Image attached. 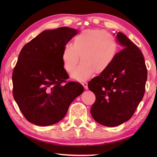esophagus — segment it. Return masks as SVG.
<instances>
[{
  "label": "esophagus",
  "mask_w": 157,
  "mask_h": 157,
  "mask_svg": "<svg viewBox=\"0 0 157 157\" xmlns=\"http://www.w3.org/2000/svg\"><path fill=\"white\" fill-rule=\"evenodd\" d=\"M81 84H82V85L84 86V88L86 89V90H88V84L86 82H81Z\"/></svg>",
  "instance_id": "esophagus-1"
}]
</instances>
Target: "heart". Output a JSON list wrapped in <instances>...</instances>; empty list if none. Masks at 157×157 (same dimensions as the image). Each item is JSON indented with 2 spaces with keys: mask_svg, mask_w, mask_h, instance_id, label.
<instances>
[{
  "mask_svg": "<svg viewBox=\"0 0 157 157\" xmlns=\"http://www.w3.org/2000/svg\"><path fill=\"white\" fill-rule=\"evenodd\" d=\"M118 45L114 37L103 29H86L74 39L73 45L65 44L62 52L65 69L71 71L78 63L80 55L82 63L73 70L71 77L84 81L94 74L102 73L107 69L116 57Z\"/></svg>",
  "mask_w": 157,
  "mask_h": 157,
  "instance_id": "b5f03b06",
  "label": "heart"
}]
</instances>
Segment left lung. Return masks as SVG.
Instances as JSON below:
<instances>
[{
	"label": "left lung",
	"mask_w": 157,
	"mask_h": 157,
	"mask_svg": "<svg viewBox=\"0 0 157 157\" xmlns=\"http://www.w3.org/2000/svg\"><path fill=\"white\" fill-rule=\"evenodd\" d=\"M116 38L123 50L109 67L88 85L96 96L90 110L92 117L107 127L119 125L132 117L144 96L147 80L140 50L121 32Z\"/></svg>",
	"instance_id": "left-lung-1"
}]
</instances>
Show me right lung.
I'll list each match as a JSON object with an SVG mask.
<instances>
[{
    "mask_svg": "<svg viewBox=\"0 0 157 157\" xmlns=\"http://www.w3.org/2000/svg\"><path fill=\"white\" fill-rule=\"evenodd\" d=\"M78 33L68 27L44 30L19 53L12 75L13 97L23 116L33 124L58 123L84 92L79 83L63 84L69 78L62 61L63 46Z\"/></svg>",
    "mask_w": 157,
    "mask_h": 157,
    "instance_id": "1",
    "label": "right lung"
}]
</instances>
